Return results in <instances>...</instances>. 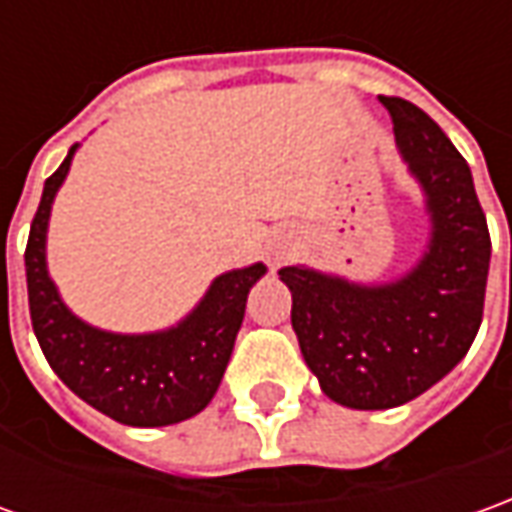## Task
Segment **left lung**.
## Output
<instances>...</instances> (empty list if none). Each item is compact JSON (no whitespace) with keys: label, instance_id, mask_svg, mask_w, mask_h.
Here are the masks:
<instances>
[{"label":"left lung","instance_id":"8db88e82","mask_svg":"<svg viewBox=\"0 0 512 512\" xmlns=\"http://www.w3.org/2000/svg\"><path fill=\"white\" fill-rule=\"evenodd\" d=\"M395 145L423 193L429 241L415 266L387 283L283 266L302 358L330 401L392 409L434 387L460 364L482 325L490 235L474 176L426 111L381 97Z\"/></svg>","mask_w":512,"mask_h":512}]
</instances>
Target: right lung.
<instances>
[{
    "mask_svg": "<svg viewBox=\"0 0 512 512\" xmlns=\"http://www.w3.org/2000/svg\"><path fill=\"white\" fill-rule=\"evenodd\" d=\"M72 145L61 168L44 182L24 252L27 297L36 339L55 375L81 401L125 426H173L207 409L221 387L246 297L266 274V263L218 274L176 325L148 333H117L89 325L69 311L47 269L52 201L72 168Z\"/></svg>",
    "mask_w": 512,
    "mask_h": 512,
    "instance_id": "add662e5",
    "label": "right lung"
}]
</instances>
